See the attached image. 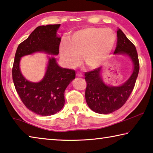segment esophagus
I'll return each mask as SVG.
<instances>
[{"mask_svg":"<svg viewBox=\"0 0 153 153\" xmlns=\"http://www.w3.org/2000/svg\"><path fill=\"white\" fill-rule=\"evenodd\" d=\"M76 76H77V77H82L83 75H82V74L80 73V72H77Z\"/></svg>","mask_w":153,"mask_h":153,"instance_id":"1","label":"esophagus"}]
</instances>
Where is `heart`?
I'll use <instances>...</instances> for the list:
<instances>
[{"label": "heart", "mask_w": 153, "mask_h": 153, "mask_svg": "<svg viewBox=\"0 0 153 153\" xmlns=\"http://www.w3.org/2000/svg\"><path fill=\"white\" fill-rule=\"evenodd\" d=\"M117 40L109 28L89 27L77 31L69 38V44L62 42L59 47L61 59L69 67L79 65L83 57L90 69L100 67L107 60Z\"/></svg>", "instance_id": "b5f03b06"}]
</instances>
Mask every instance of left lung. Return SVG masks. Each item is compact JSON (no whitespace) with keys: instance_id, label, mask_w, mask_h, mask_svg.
Instances as JSON below:
<instances>
[{"instance_id":"1","label":"left lung","mask_w":153,"mask_h":153,"mask_svg":"<svg viewBox=\"0 0 153 153\" xmlns=\"http://www.w3.org/2000/svg\"><path fill=\"white\" fill-rule=\"evenodd\" d=\"M117 45L114 54H123L129 56L134 63V71L130 77L120 86H107L100 76L101 67L85 73L86 88L85 97L88 107L94 112L108 114L118 110L125 104L135 86L140 63L134 44L120 29L117 32Z\"/></svg>"}]
</instances>
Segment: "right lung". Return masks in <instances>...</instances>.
<instances>
[{
	"label": "right lung",
	"mask_w": 153,
	"mask_h": 153,
	"mask_svg": "<svg viewBox=\"0 0 153 153\" xmlns=\"http://www.w3.org/2000/svg\"><path fill=\"white\" fill-rule=\"evenodd\" d=\"M60 24L38 26L26 40L20 43L15 53L12 68L15 88L22 101L28 109L37 115L48 116L59 112L65 104V90L76 77L73 69L59 67L55 58H49L46 74L42 81H27L22 76L19 62L23 56L36 52L57 55L61 38L56 36Z\"/></svg>",
	"instance_id": "1"
}]
</instances>
